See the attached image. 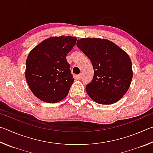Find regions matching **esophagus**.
Listing matches in <instances>:
<instances>
[{
	"label": "esophagus",
	"instance_id": "34e87169",
	"mask_svg": "<svg viewBox=\"0 0 153 153\" xmlns=\"http://www.w3.org/2000/svg\"><path fill=\"white\" fill-rule=\"evenodd\" d=\"M82 77V74H79L78 75V78H79V79H81Z\"/></svg>",
	"mask_w": 153,
	"mask_h": 153
}]
</instances>
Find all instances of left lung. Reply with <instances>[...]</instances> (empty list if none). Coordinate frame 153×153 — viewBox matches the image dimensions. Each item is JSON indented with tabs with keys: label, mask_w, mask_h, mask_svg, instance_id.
<instances>
[{
	"label": "left lung",
	"mask_w": 153,
	"mask_h": 153,
	"mask_svg": "<svg viewBox=\"0 0 153 153\" xmlns=\"http://www.w3.org/2000/svg\"><path fill=\"white\" fill-rule=\"evenodd\" d=\"M77 47L94 68L92 82L86 86L89 97L101 105H111L128 92L133 77L131 61L126 52L102 38H80Z\"/></svg>",
	"instance_id": "left-lung-1"
}]
</instances>
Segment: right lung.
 <instances>
[{"label":"right lung","instance_id":"obj_1","mask_svg":"<svg viewBox=\"0 0 153 153\" xmlns=\"http://www.w3.org/2000/svg\"><path fill=\"white\" fill-rule=\"evenodd\" d=\"M74 36H51L31 50L25 62V79L42 101L55 103L68 94L74 82L66 56L76 45Z\"/></svg>","mask_w":153,"mask_h":153}]
</instances>
